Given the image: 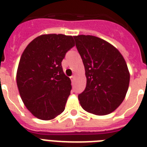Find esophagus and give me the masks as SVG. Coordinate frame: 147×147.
Returning a JSON list of instances; mask_svg holds the SVG:
<instances>
[{
    "instance_id": "34e87169",
    "label": "esophagus",
    "mask_w": 147,
    "mask_h": 147,
    "mask_svg": "<svg viewBox=\"0 0 147 147\" xmlns=\"http://www.w3.org/2000/svg\"><path fill=\"white\" fill-rule=\"evenodd\" d=\"M71 82H74V81H75V78H76V76H71Z\"/></svg>"
}]
</instances>
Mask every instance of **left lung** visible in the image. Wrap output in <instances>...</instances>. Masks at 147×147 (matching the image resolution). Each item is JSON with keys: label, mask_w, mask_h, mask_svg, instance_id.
<instances>
[{"label": "left lung", "mask_w": 147, "mask_h": 147, "mask_svg": "<svg viewBox=\"0 0 147 147\" xmlns=\"http://www.w3.org/2000/svg\"><path fill=\"white\" fill-rule=\"evenodd\" d=\"M85 66L86 88L78 100L83 109L96 115L114 111L123 102L130 72L123 55L107 41L91 35L74 36Z\"/></svg>", "instance_id": "1"}]
</instances>
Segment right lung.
<instances>
[{
	"mask_svg": "<svg viewBox=\"0 0 147 147\" xmlns=\"http://www.w3.org/2000/svg\"><path fill=\"white\" fill-rule=\"evenodd\" d=\"M74 46L71 36L44 34L31 41L22 53L17 88L24 105L36 117L49 121L64 111L71 85L62 61Z\"/></svg>",
	"mask_w": 147,
	"mask_h": 147,
	"instance_id": "right-lung-1",
	"label": "right lung"
}]
</instances>
